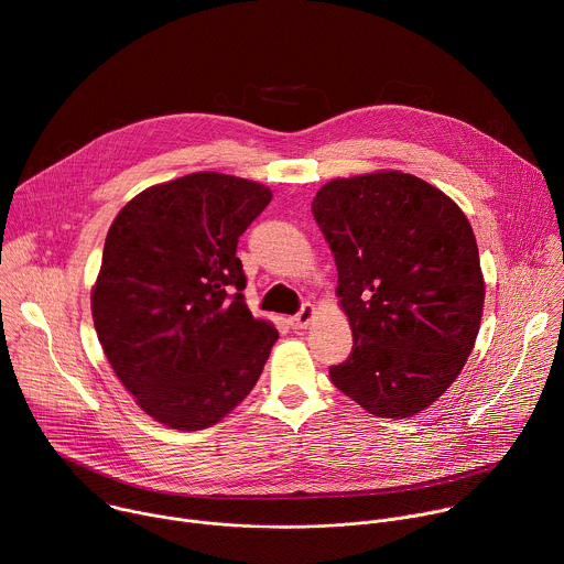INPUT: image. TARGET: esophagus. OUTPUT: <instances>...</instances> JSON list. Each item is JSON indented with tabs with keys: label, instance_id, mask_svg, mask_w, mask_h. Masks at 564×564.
<instances>
[{
	"label": "esophagus",
	"instance_id": "34e87169",
	"mask_svg": "<svg viewBox=\"0 0 564 564\" xmlns=\"http://www.w3.org/2000/svg\"><path fill=\"white\" fill-rule=\"evenodd\" d=\"M314 318V305H310V303H303L301 305V310L290 318V326L294 328V330H303V328H307L310 326V321Z\"/></svg>",
	"mask_w": 564,
	"mask_h": 564
}]
</instances>
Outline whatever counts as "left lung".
Masks as SVG:
<instances>
[{
    "instance_id": "left-lung-1",
    "label": "left lung",
    "mask_w": 564,
    "mask_h": 564,
    "mask_svg": "<svg viewBox=\"0 0 564 564\" xmlns=\"http://www.w3.org/2000/svg\"><path fill=\"white\" fill-rule=\"evenodd\" d=\"M312 216L333 250L350 357L333 383L377 417H411L462 372L485 307L473 229L433 185L401 172L337 178Z\"/></svg>"
}]
</instances>
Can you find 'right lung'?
<instances>
[{"instance_id":"obj_1","label":"right lung","mask_w":564,"mask_h":564,"mask_svg":"<svg viewBox=\"0 0 564 564\" xmlns=\"http://www.w3.org/2000/svg\"><path fill=\"white\" fill-rule=\"evenodd\" d=\"M265 185L196 172L116 216L91 294L102 350L155 422L200 431L257 386L279 333L246 305L238 236L270 205Z\"/></svg>"}]
</instances>
